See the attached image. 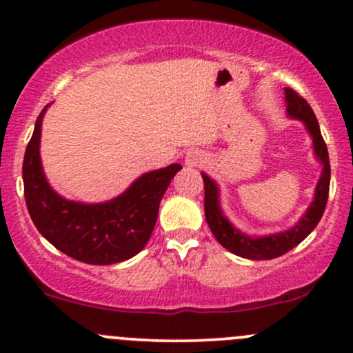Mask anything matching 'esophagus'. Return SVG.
Returning a JSON list of instances; mask_svg holds the SVG:
<instances>
[{
    "mask_svg": "<svg viewBox=\"0 0 353 353\" xmlns=\"http://www.w3.org/2000/svg\"><path fill=\"white\" fill-rule=\"evenodd\" d=\"M205 163V157L202 156L201 152H189L188 156H185V164L190 165V168H199Z\"/></svg>",
    "mask_w": 353,
    "mask_h": 353,
    "instance_id": "obj_1",
    "label": "esophagus"
}]
</instances>
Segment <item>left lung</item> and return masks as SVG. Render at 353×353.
<instances>
[{"label":"left lung","instance_id":"8db88e82","mask_svg":"<svg viewBox=\"0 0 353 353\" xmlns=\"http://www.w3.org/2000/svg\"><path fill=\"white\" fill-rule=\"evenodd\" d=\"M285 101H287V112L289 116L297 117L305 123L307 129H309L312 139H314V149L315 154L323 164L322 176L315 188V199L307 209V214L297 225L290 230L281 234H272V236L265 237H247L237 229L230 225V222L222 216L221 208H219V192L216 182L210 179L209 176L202 174L204 179V212L205 221H208L210 230H212L214 237L217 239L219 244L225 249L230 250L232 254L241 255V257L252 259V261H267V259L281 257L295 245H299L305 239L319 221L322 219L323 210H325L327 199H329V188H330V163H329V152H327V144L323 141L322 134H320V128L315 117L314 111L309 106L305 99L299 94L294 89L285 88Z\"/></svg>","mask_w":353,"mask_h":353}]
</instances>
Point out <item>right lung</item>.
I'll list each match as a JSON object with an SVG mask.
<instances>
[{"label":"right lung","mask_w":353,"mask_h":353,"mask_svg":"<svg viewBox=\"0 0 353 353\" xmlns=\"http://www.w3.org/2000/svg\"><path fill=\"white\" fill-rule=\"evenodd\" d=\"M44 111L46 108L36 119L23 161L24 199L36 229L56 249L84 264L109 265L134 257L148 244L159 202L182 165L144 174L124 194L104 204L66 201L50 188L39 159Z\"/></svg>","instance_id":"right-lung-1"}]
</instances>
